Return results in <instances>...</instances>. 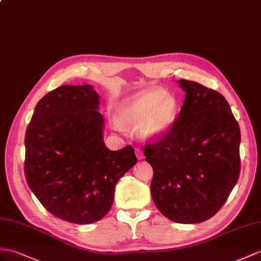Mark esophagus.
Listing matches in <instances>:
<instances>
[{
	"label": "esophagus",
	"instance_id": "34e87169",
	"mask_svg": "<svg viewBox=\"0 0 261 261\" xmlns=\"http://www.w3.org/2000/svg\"><path fill=\"white\" fill-rule=\"evenodd\" d=\"M136 155L138 160H142L143 159V152L141 149H136Z\"/></svg>",
	"mask_w": 261,
	"mask_h": 261
}]
</instances>
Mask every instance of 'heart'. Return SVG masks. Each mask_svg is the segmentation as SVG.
Instances as JSON below:
<instances>
[{"mask_svg":"<svg viewBox=\"0 0 261 261\" xmlns=\"http://www.w3.org/2000/svg\"><path fill=\"white\" fill-rule=\"evenodd\" d=\"M176 115V102L159 89L144 90L119 105L116 118L126 125L140 124L142 137L155 139L168 130Z\"/></svg>","mask_w":261,"mask_h":261,"instance_id":"obj_1","label":"heart"}]
</instances>
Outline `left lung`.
Instances as JSON below:
<instances>
[{"label":"left lung","instance_id":"obj_1","mask_svg":"<svg viewBox=\"0 0 261 261\" xmlns=\"http://www.w3.org/2000/svg\"><path fill=\"white\" fill-rule=\"evenodd\" d=\"M185 100L170 128L144 144L151 195L173 222L197 224L222 208L240 173V129L222 93L181 79Z\"/></svg>","mask_w":261,"mask_h":261}]
</instances>
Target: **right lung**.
<instances>
[{
  "mask_svg": "<svg viewBox=\"0 0 261 261\" xmlns=\"http://www.w3.org/2000/svg\"><path fill=\"white\" fill-rule=\"evenodd\" d=\"M98 106L90 85L61 86L37 102L25 133L26 182L51 215L72 224L106 216L119 178L137 163L131 145H105Z\"/></svg>",
  "mask_w": 261,
  "mask_h": 261,
  "instance_id": "right-lung-1",
  "label": "right lung"
}]
</instances>
